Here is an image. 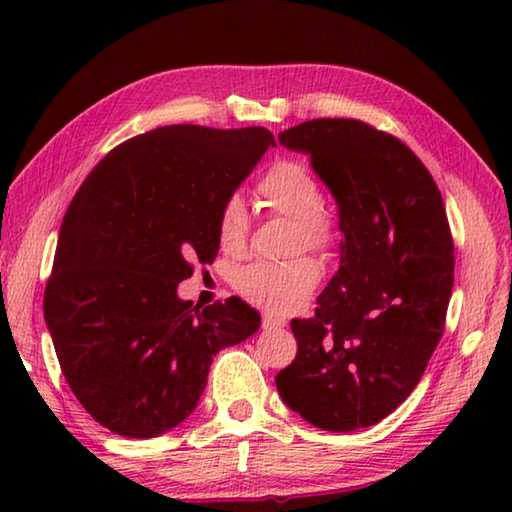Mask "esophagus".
I'll return each mask as SVG.
<instances>
[{"mask_svg": "<svg viewBox=\"0 0 512 512\" xmlns=\"http://www.w3.org/2000/svg\"><path fill=\"white\" fill-rule=\"evenodd\" d=\"M262 325H264V329H268V332H275V329H282L284 327V320L266 314L264 320H262Z\"/></svg>", "mask_w": 512, "mask_h": 512, "instance_id": "esophagus-1", "label": "esophagus"}]
</instances>
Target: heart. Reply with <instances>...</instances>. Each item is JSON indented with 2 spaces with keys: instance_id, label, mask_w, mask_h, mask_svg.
Listing matches in <instances>:
<instances>
[{
  "instance_id": "obj_1",
  "label": "heart",
  "mask_w": 512,
  "mask_h": 512,
  "mask_svg": "<svg viewBox=\"0 0 512 512\" xmlns=\"http://www.w3.org/2000/svg\"><path fill=\"white\" fill-rule=\"evenodd\" d=\"M264 207L293 223V248L329 250L336 241V225L320 210L323 192L314 173L300 160H277L255 187ZM219 244L225 253H239L248 239V214L239 198H228L219 214ZM323 268L314 257L300 255L289 262H257L237 275V289L268 314H291L316 291Z\"/></svg>"
}]
</instances>
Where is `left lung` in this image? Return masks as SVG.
Listing matches in <instances>:
<instances>
[{
    "label": "left lung",
    "mask_w": 512,
    "mask_h": 512,
    "mask_svg": "<svg viewBox=\"0 0 512 512\" xmlns=\"http://www.w3.org/2000/svg\"><path fill=\"white\" fill-rule=\"evenodd\" d=\"M277 140L309 155L343 239L316 316L291 320L298 354L275 386L318 429L372 427L411 395L443 336L454 284L443 196L409 146L359 119H311Z\"/></svg>",
    "instance_id": "left-lung-1"
}]
</instances>
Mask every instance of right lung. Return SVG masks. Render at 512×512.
<instances>
[{
  "mask_svg": "<svg viewBox=\"0 0 512 512\" xmlns=\"http://www.w3.org/2000/svg\"><path fill=\"white\" fill-rule=\"evenodd\" d=\"M275 137L262 126L176 124L119 144L83 180L60 225L45 320L60 370L94 420L155 438L196 409L216 352L262 318L230 298H178L219 253V214Z\"/></svg>",
  "mask_w": 512,
  "mask_h": 512,
  "instance_id": "obj_1",
  "label": "right lung"
}]
</instances>
